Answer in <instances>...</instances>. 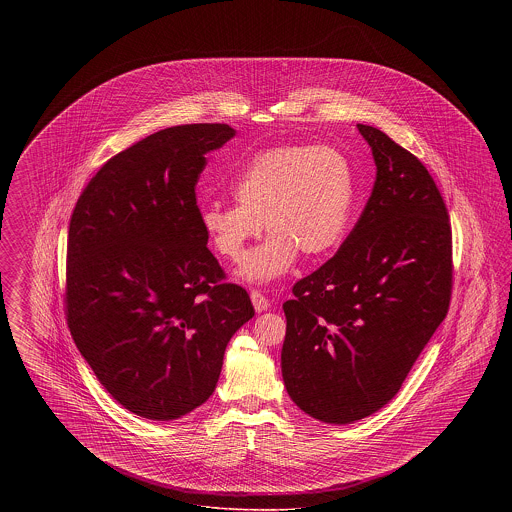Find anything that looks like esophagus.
I'll use <instances>...</instances> for the list:
<instances>
[{
    "mask_svg": "<svg viewBox=\"0 0 512 512\" xmlns=\"http://www.w3.org/2000/svg\"><path fill=\"white\" fill-rule=\"evenodd\" d=\"M251 301H253V307H255L257 313H263V311H267L268 307H270V299H268L265 293L259 292V290L251 292Z\"/></svg>",
    "mask_w": 512,
    "mask_h": 512,
    "instance_id": "1",
    "label": "esophagus"
}]
</instances>
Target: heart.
<instances>
[{"label":"heart","mask_w":512,"mask_h":512,"mask_svg":"<svg viewBox=\"0 0 512 512\" xmlns=\"http://www.w3.org/2000/svg\"><path fill=\"white\" fill-rule=\"evenodd\" d=\"M234 197L238 203L205 205L201 226L219 255L238 261L265 222L270 238L245 255L240 276L267 282L288 272L297 253L315 259L341 244L353 211L355 178L336 147H272L238 174Z\"/></svg>","instance_id":"heart-1"}]
</instances>
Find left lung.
Instances as JSON below:
<instances>
[{"mask_svg": "<svg viewBox=\"0 0 512 512\" xmlns=\"http://www.w3.org/2000/svg\"><path fill=\"white\" fill-rule=\"evenodd\" d=\"M357 128L376 163L372 194L336 255L295 282L284 303L286 390L328 424L390 403L447 317L453 290L451 222L434 178L382 130Z\"/></svg>", "mask_w": 512, "mask_h": 512, "instance_id": "8db88e82", "label": "left lung"}]
</instances>
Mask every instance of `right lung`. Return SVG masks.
Listing matches in <instances>:
<instances>
[{"mask_svg":"<svg viewBox=\"0 0 512 512\" xmlns=\"http://www.w3.org/2000/svg\"><path fill=\"white\" fill-rule=\"evenodd\" d=\"M220 122L159 130L111 157L74 205L65 315L101 386L130 413L174 420L205 403L224 349L255 315L207 247L195 186Z\"/></svg>","mask_w":512,"mask_h":512,"instance_id":"right-lung-1","label":"right lung"}]
</instances>
